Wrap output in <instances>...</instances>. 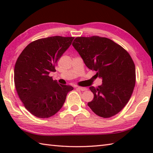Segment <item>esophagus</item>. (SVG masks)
<instances>
[{"mask_svg":"<svg viewBox=\"0 0 153 153\" xmlns=\"http://www.w3.org/2000/svg\"><path fill=\"white\" fill-rule=\"evenodd\" d=\"M77 89H78L79 90H81V91H85V90H86L87 88H84V87H79V86H77L76 88Z\"/></svg>","mask_w":153,"mask_h":153,"instance_id":"1","label":"esophagus"}]
</instances>
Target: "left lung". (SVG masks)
I'll use <instances>...</instances> for the list:
<instances>
[{
  "label": "left lung",
  "instance_id": "left-lung-1",
  "mask_svg": "<svg viewBox=\"0 0 153 153\" xmlns=\"http://www.w3.org/2000/svg\"><path fill=\"white\" fill-rule=\"evenodd\" d=\"M72 45L88 68L97 71L102 84L89 88L94 98L88 103L97 115L108 118L125 107L136 84L132 59L123 47L107 38L77 37Z\"/></svg>",
  "mask_w": 153,
  "mask_h": 153
}]
</instances>
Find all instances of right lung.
<instances>
[{
    "label": "right lung",
    "instance_id": "obj_1",
    "mask_svg": "<svg viewBox=\"0 0 153 153\" xmlns=\"http://www.w3.org/2000/svg\"><path fill=\"white\" fill-rule=\"evenodd\" d=\"M74 37L51 36L29 44L22 52L14 69L17 92L25 108L38 118H48L63 107L74 88L58 84L49 76Z\"/></svg>",
    "mask_w": 153,
    "mask_h": 153
}]
</instances>
